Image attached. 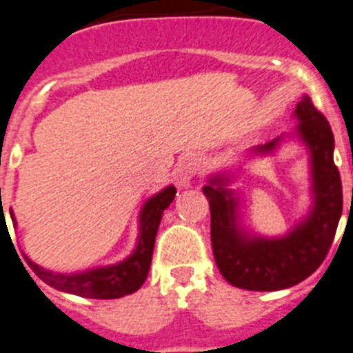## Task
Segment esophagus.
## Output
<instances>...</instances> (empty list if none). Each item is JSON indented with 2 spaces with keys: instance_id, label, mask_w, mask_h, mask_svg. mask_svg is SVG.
Segmentation results:
<instances>
[{
  "instance_id": "34e87169",
  "label": "esophagus",
  "mask_w": 353,
  "mask_h": 353,
  "mask_svg": "<svg viewBox=\"0 0 353 353\" xmlns=\"http://www.w3.org/2000/svg\"><path fill=\"white\" fill-rule=\"evenodd\" d=\"M204 170V160L200 157H188L177 169V183L181 186H188L195 177H199Z\"/></svg>"
}]
</instances>
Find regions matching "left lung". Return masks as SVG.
Returning <instances> with one entry per match:
<instances>
[{"label": "left lung", "instance_id": "8db88e82", "mask_svg": "<svg viewBox=\"0 0 353 353\" xmlns=\"http://www.w3.org/2000/svg\"><path fill=\"white\" fill-rule=\"evenodd\" d=\"M299 121L292 135H281L250 149L246 157L272 154L285 139H297L310 157L311 208L281 237H263L241 223V193L228 188L236 174H212L202 192L211 208V243L216 265L228 283L244 290L272 292L301 283L327 256L343 211L339 170L334 165V135L307 94L295 105Z\"/></svg>", "mask_w": 353, "mask_h": 353}]
</instances>
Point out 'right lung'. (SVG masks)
I'll list each match as a JSON object with an SVG mask.
<instances>
[{
	"label": "right lung",
	"instance_id": "1",
	"mask_svg": "<svg viewBox=\"0 0 353 353\" xmlns=\"http://www.w3.org/2000/svg\"><path fill=\"white\" fill-rule=\"evenodd\" d=\"M174 196H176V188L169 184L167 188L145 200L139 214L137 246L133 248L132 255L126 256L121 262L88 269L82 272H70V274L40 268L38 263L26 256L28 263L42 281L66 294L81 295L88 299H119L123 295L133 294L144 285L148 278L161 216L165 209L172 204ZM10 218L14 225H17L12 209Z\"/></svg>",
	"mask_w": 353,
	"mask_h": 353
}]
</instances>
